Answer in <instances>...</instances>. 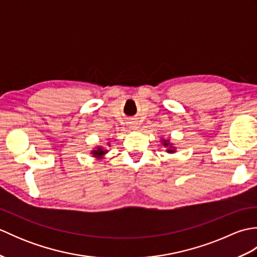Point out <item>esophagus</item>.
Instances as JSON below:
<instances>
[{
    "mask_svg": "<svg viewBox=\"0 0 257 257\" xmlns=\"http://www.w3.org/2000/svg\"><path fill=\"white\" fill-rule=\"evenodd\" d=\"M134 127H135V125H134Z\"/></svg>",
    "mask_w": 257,
    "mask_h": 257,
    "instance_id": "1",
    "label": "esophagus"
}]
</instances>
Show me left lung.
I'll list each match as a JSON object with an SVG mask.
<instances>
[{
    "label": "left lung",
    "mask_w": 257,
    "mask_h": 257,
    "mask_svg": "<svg viewBox=\"0 0 257 257\" xmlns=\"http://www.w3.org/2000/svg\"><path fill=\"white\" fill-rule=\"evenodd\" d=\"M163 145H165V147H167L169 144H168V141H163ZM168 152H173V150H171V149H169L168 150Z\"/></svg>",
    "instance_id": "1"
}]
</instances>
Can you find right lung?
Instances as JSON below:
<instances>
[{
    "instance_id": "1",
    "label": "right lung",
    "mask_w": 257,
    "mask_h": 257,
    "mask_svg": "<svg viewBox=\"0 0 257 257\" xmlns=\"http://www.w3.org/2000/svg\"><path fill=\"white\" fill-rule=\"evenodd\" d=\"M106 152H107L106 150H102L101 148H98L97 150L92 151V155H94L95 157H100V156H102V155H105Z\"/></svg>"
}]
</instances>
